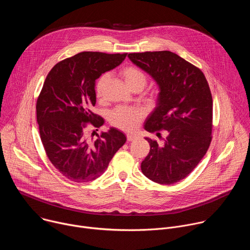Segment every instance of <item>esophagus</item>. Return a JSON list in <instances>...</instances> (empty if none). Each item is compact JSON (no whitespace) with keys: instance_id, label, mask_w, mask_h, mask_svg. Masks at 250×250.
I'll use <instances>...</instances> for the list:
<instances>
[{"instance_id":"obj_1","label":"esophagus","mask_w":250,"mask_h":250,"mask_svg":"<svg viewBox=\"0 0 250 250\" xmlns=\"http://www.w3.org/2000/svg\"><path fill=\"white\" fill-rule=\"evenodd\" d=\"M126 137H127V140H128V141H133V140H135V139L137 138V135H136V134H131V133H127Z\"/></svg>"}]
</instances>
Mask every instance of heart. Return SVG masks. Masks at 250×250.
<instances>
[{
  "mask_svg": "<svg viewBox=\"0 0 250 250\" xmlns=\"http://www.w3.org/2000/svg\"><path fill=\"white\" fill-rule=\"evenodd\" d=\"M122 78L124 79L125 85L133 92L141 91L145 88L147 82L146 75L144 71L134 67V66H125L120 72ZM109 80V75L104 73L99 76L95 83V93L98 99H102L106 82ZM145 113L140 109L135 108H118L110 115L111 123L124 130L132 131L140 124Z\"/></svg>",
  "mask_w": 250,
  "mask_h": 250,
  "instance_id": "obj_1",
  "label": "heart"
}]
</instances>
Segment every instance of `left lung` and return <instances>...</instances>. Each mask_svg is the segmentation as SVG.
Returning a JSON list of instances; mask_svg holds the SVG:
<instances>
[{
	"label": "left lung",
	"instance_id": "obj_1",
	"mask_svg": "<svg viewBox=\"0 0 250 250\" xmlns=\"http://www.w3.org/2000/svg\"><path fill=\"white\" fill-rule=\"evenodd\" d=\"M129 60L156 82V106L145 129L164 130L163 145L149 137L141 171L151 181L171 185L186 178L205 156L211 140L212 98L202 71L171 51L129 53Z\"/></svg>",
	"mask_w": 250,
	"mask_h": 250
}]
</instances>
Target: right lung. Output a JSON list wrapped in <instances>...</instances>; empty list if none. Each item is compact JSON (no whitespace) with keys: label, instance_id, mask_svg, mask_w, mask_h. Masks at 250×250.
<instances>
[{"label":"right lung","instance_id":"1","mask_svg":"<svg viewBox=\"0 0 250 250\" xmlns=\"http://www.w3.org/2000/svg\"><path fill=\"white\" fill-rule=\"evenodd\" d=\"M126 54L80 52L57 63L44 81L37 102L41 138L50 162L70 181L97 179L125 144V133L115 127L91 138L86 124L103 125V118L91 111L96 80L119 66Z\"/></svg>","mask_w":250,"mask_h":250}]
</instances>
